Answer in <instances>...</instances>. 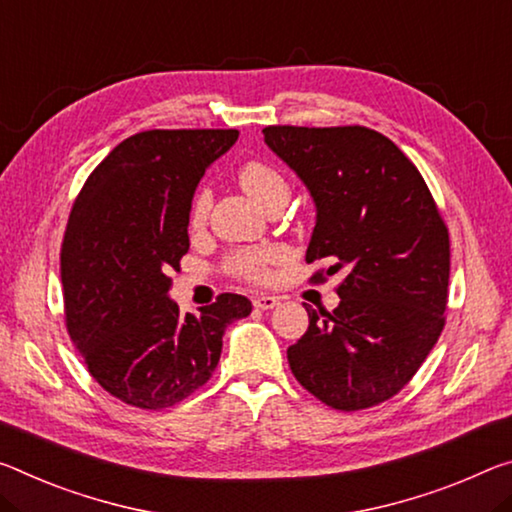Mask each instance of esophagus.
Here are the masks:
<instances>
[{"instance_id":"1","label":"esophagus","mask_w":512,"mask_h":512,"mask_svg":"<svg viewBox=\"0 0 512 512\" xmlns=\"http://www.w3.org/2000/svg\"><path fill=\"white\" fill-rule=\"evenodd\" d=\"M253 305L257 307V310H273L275 305H280V298L269 296V294H259L253 298Z\"/></svg>"}]
</instances>
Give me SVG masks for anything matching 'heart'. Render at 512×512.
Wrapping results in <instances>:
<instances>
[{"instance_id":"b5f03b06","label":"heart","mask_w":512,"mask_h":512,"mask_svg":"<svg viewBox=\"0 0 512 512\" xmlns=\"http://www.w3.org/2000/svg\"><path fill=\"white\" fill-rule=\"evenodd\" d=\"M237 180L241 184V189L264 209L275 205V202H285L289 196V184L285 180V175H282L275 166L266 164V161L250 159L246 164H241L237 170ZM207 212L209 196L207 191H200L198 196L193 198L191 205V225L200 227L205 223ZM280 257L282 253L273 246L243 248L225 259V271L248 282H266L271 278L273 264L280 262Z\"/></svg>"}]
</instances>
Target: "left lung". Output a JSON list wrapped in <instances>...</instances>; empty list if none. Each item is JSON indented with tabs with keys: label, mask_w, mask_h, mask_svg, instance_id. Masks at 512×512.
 <instances>
[{
	"label": "left lung",
	"mask_w": 512,
	"mask_h": 512,
	"mask_svg": "<svg viewBox=\"0 0 512 512\" xmlns=\"http://www.w3.org/2000/svg\"><path fill=\"white\" fill-rule=\"evenodd\" d=\"M316 202L307 264L342 273L335 310H312L291 373L330 408L378 405L410 383L446 323L449 230L417 166L376 129L264 127Z\"/></svg>",
	"instance_id": "8db88e82"
}]
</instances>
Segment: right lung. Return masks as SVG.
Listing matches in <instances>:
<instances>
[{
	"label": "right lung",
	"instance_id": "1",
	"mask_svg": "<svg viewBox=\"0 0 512 512\" xmlns=\"http://www.w3.org/2000/svg\"><path fill=\"white\" fill-rule=\"evenodd\" d=\"M237 129H148L118 143L81 186L61 243L63 314L88 373L141 410L184 401L212 378L246 296L180 316L170 271L189 253V212L205 168Z\"/></svg>",
	"mask_w": 512,
	"mask_h": 512
}]
</instances>
